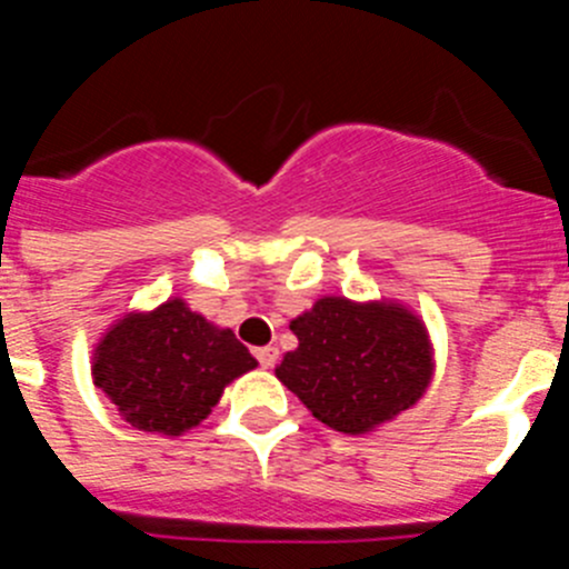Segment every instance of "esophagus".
<instances>
[{
  "mask_svg": "<svg viewBox=\"0 0 569 569\" xmlns=\"http://www.w3.org/2000/svg\"><path fill=\"white\" fill-rule=\"evenodd\" d=\"M256 359H259L261 367H273L276 359H279V350H276L273 345L259 347V350H256Z\"/></svg>",
  "mask_w": 569,
  "mask_h": 569,
  "instance_id": "esophagus-1",
  "label": "esophagus"
}]
</instances>
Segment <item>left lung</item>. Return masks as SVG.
I'll return each instance as SVG.
<instances>
[{
  "label": "left lung",
  "mask_w": 569,
  "mask_h": 569,
  "mask_svg": "<svg viewBox=\"0 0 569 569\" xmlns=\"http://www.w3.org/2000/svg\"><path fill=\"white\" fill-rule=\"evenodd\" d=\"M299 347L276 379L321 425L361 436L413 407L433 379L425 321L396 301L325 296L290 321Z\"/></svg>",
  "instance_id": "8db88e82"
}]
</instances>
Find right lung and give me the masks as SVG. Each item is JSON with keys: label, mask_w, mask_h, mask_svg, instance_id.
I'll return each instance as SVG.
<instances>
[{"label": "right lung", "mask_w": 569, "mask_h": 569, "mask_svg": "<svg viewBox=\"0 0 569 569\" xmlns=\"http://www.w3.org/2000/svg\"><path fill=\"white\" fill-rule=\"evenodd\" d=\"M253 367L233 330L216 328L184 299H168L110 325L93 350L90 373L136 430L182 436L208 419L230 381Z\"/></svg>", "instance_id": "1"}]
</instances>
